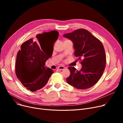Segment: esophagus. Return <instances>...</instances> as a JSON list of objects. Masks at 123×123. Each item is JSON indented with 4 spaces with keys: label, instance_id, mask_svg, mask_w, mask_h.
I'll return each instance as SVG.
<instances>
[{
    "label": "esophagus",
    "instance_id": "1",
    "mask_svg": "<svg viewBox=\"0 0 123 123\" xmlns=\"http://www.w3.org/2000/svg\"><path fill=\"white\" fill-rule=\"evenodd\" d=\"M65 68V67H64L63 66H58L57 67V69L59 70H63Z\"/></svg>",
    "mask_w": 123,
    "mask_h": 123
}]
</instances>
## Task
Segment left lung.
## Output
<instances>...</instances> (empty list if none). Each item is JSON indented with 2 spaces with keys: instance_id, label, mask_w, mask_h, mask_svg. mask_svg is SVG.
<instances>
[{
  "instance_id": "8db88e82",
  "label": "left lung",
  "mask_w": 123,
  "mask_h": 123,
  "mask_svg": "<svg viewBox=\"0 0 123 123\" xmlns=\"http://www.w3.org/2000/svg\"><path fill=\"white\" fill-rule=\"evenodd\" d=\"M74 44V55L82 66L80 70L69 67L70 75L66 79L69 84L78 89H86L95 85L106 67L105 51L101 41L85 29H77L64 34Z\"/></svg>"
}]
</instances>
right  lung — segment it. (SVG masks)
I'll return each mask as SVG.
<instances>
[{
    "mask_svg": "<svg viewBox=\"0 0 123 123\" xmlns=\"http://www.w3.org/2000/svg\"><path fill=\"white\" fill-rule=\"evenodd\" d=\"M56 30L39 34L36 38L24 42L18 52L15 73L18 79L27 89L36 91L47 83L53 70L45 67V62L52 54L47 49L46 42L51 40L53 44L58 38Z\"/></svg>",
    "mask_w": 123,
    "mask_h": 123,
    "instance_id": "1",
    "label": "right lung"
}]
</instances>
